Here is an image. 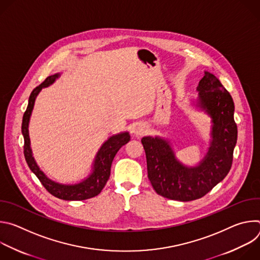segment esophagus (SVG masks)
I'll use <instances>...</instances> for the list:
<instances>
[{
  "label": "esophagus",
  "instance_id": "esophagus-1",
  "mask_svg": "<svg viewBox=\"0 0 260 260\" xmlns=\"http://www.w3.org/2000/svg\"><path fill=\"white\" fill-rule=\"evenodd\" d=\"M144 133H146V125L143 123H137L134 127V134L136 136H142Z\"/></svg>",
  "mask_w": 260,
  "mask_h": 260
}]
</instances>
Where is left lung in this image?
Here are the masks:
<instances>
[{
	"mask_svg": "<svg viewBox=\"0 0 260 260\" xmlns=\"http://www.w3.org/2000/svg\"><path fill=\"white\" fill-rule=\"evenodd\" d=\"M197 106L212 118L210 147L196 167H186L176 156L170 141L144 137L148 178L157 194L175 201L189 202L203 198L229 174L238 138L234 119L235 104L230 92L209 72L197 87Z\"/></svg>",
	"mask_w": 260,
	"mask_h": 260,
	"instance_id": "1",
	"label": "left lung"
}]
</instances>
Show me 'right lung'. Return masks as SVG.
Segmentation results:
<instances>
[{"mask_svg": "<svg viewBox=\"0 0 260 260\" xmlns=\"http://www.w3.org/2000/svg\"><path fill=\"white\" fill-rule=\"evenodd\" d=\"M60 74H54L47 77L43 83L37 86L30 93L28 98V105L23 114L22 124H21V133L24 139L23 153L26 160V164L30 171L37 176L42 183L46 190L51 193L53 197L64 200V201H83L98 196L110 177L111 165L120 148L129 142L131 136L127 132L120 133L110 137L100 148L92 164V172L91 174L77 184H61L49 179L37 165L32 152L30 149V141L28 136V122L32 112L34 105L37 95L42 90V88L51 85L58 77Z\"/></svg>", "mask_w": 260, "mask_h": 260, "instance_id": "add662e5", "label": "right lung"}]
</instances>
